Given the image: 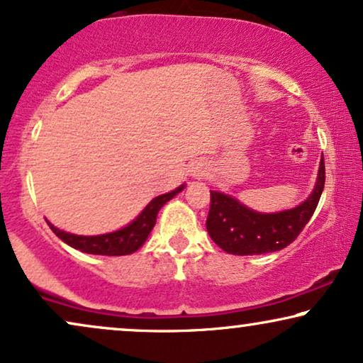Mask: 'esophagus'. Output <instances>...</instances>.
Instances as JSON below:
<instances>
[{
	"label": "esophagus",
	"mask_w": 363,
	"mask_h": 363,
	"mask_svg": "<svg viewBox=\"0 0 363 363\" xmlns=\"http://www.w3.org/2000/svg\"><path fill=\"white\" fill-rule=\"evenodd\" d=\"M205 172H206L205 164H201V163H196V164H193V168H191V175L195 177V178H200V177H203V175H205Z\"/></svg>",
	"instance_id": "34e87169"
}]
</instances>
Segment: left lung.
Segmentation results:
<instances>
[{"label": "left lung", "mask_w": 363, "mask_h": 363, "mask_svg": "<svg viewBox=\"0 0 363 363\" xmlns=\"http://www.w3.org/2000/svg\"><path fill=\"white\" fill-rule=\"evenodd\" d=\"M325 185V162H320L317 183L303 203L279 213L250 210L220 191H210L206 230L222 250L233 255H262L279 252L298 237L312 218Z\"/></svg>", "instance_id": "1"}]
</instances>
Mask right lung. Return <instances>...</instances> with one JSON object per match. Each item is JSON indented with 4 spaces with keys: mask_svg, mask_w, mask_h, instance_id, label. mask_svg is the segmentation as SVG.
Instances as JSON below:
<instances>
[{
    "mask_svg": "<svg viewBox=\"0 0 363 363\" xmlns=\"http://www.w3.org/2000/svg\"><path fill=\"white\" fill-rule=\"evenodd\" d=\"M185 185L178 186L177 190L170 193H164L157 199H153L147 205L141 213L130 225H126L125 228L116 230V232L105 233V235H95V237H83V235H73L67 233L63 230L50 225V228L53 230L56 237L63 240L65 243H68L69 247L77 248L79 252L91 253V255H108V257H120V255H130L138 250V248L147 242L150 232H152L155 223H157V215L162 206L167 203L168 200H172L177 193H180Z\"/></svg>",
    "mask_w": 363,
    "mask_h": 363,
    "instance_id": "1",
    "label": "right lung"
}]
</instances>
